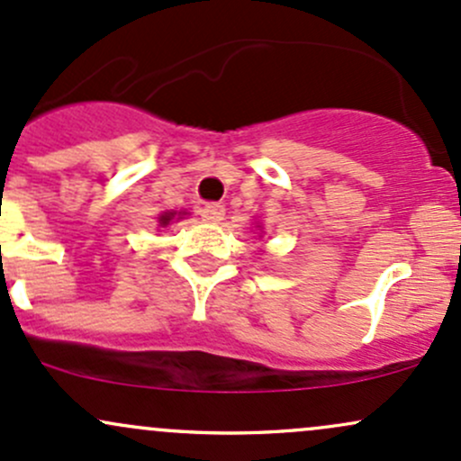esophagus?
<instances>
[{
    "label": "esophagus",
    "instance_id": "esophagus-1",
    "mask_svg": "<svg viewBox=\"0 0 461 461\" xmlns=\"http://www.w3.org/2000/svg\"><path fill=\"white\" fill-rule=\"evenodd\" d=\"M201 219L205 222H219L222 221V216H225V207L219 205V203H212V205H203L199 210Z\"/></svg>",
    "mask_w": 461,
    "mask_h": 461
}]
</instances>
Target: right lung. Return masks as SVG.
<instances>
[{"instance_id": "1", "label": "right lung", "mask_w": 461, "mask_h": 461, "mask_svg": "<svg viewBox=\"0 0 461 461\" xmlns=\"http://www.w3.org/2000/svg\"><path fill=\"white\" fill-rule=\"evenodd\" d=\"M173 212H170V214H164V216H161V219H159V222H161V225H168V222L170 221H173Z\"/></svg>"}]
</instances>
